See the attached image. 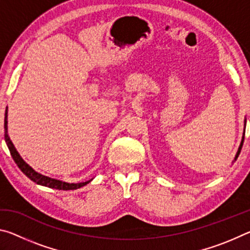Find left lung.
Instances as JSON below:
<instances>
[{"instance_id":"left-lung-1","label":"left lung","mask_w":250,"mask_h":250,"mask_svg":"<svg viewBox=\"0 0 250 250\" xmlns=\"http://www.w3.org/2000/svg\"><path fill=\"white\" fill-rule=\"evenodd\" d=\"M243 143H244V138H243V140H242V143H240V146H239V149H238V152H237V154H236V158H235V160H236L237 158H238V155H239V153H240V150H242Z\"/></svg>"}]
</instances>
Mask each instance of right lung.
I'll return each instance as SVG.
<instances>
[{"label": "right lung", "mask_w": 250, "mask_h": 250, "mask_svg": "<svg viewBox=\"0 0 250 250\" xmlns=\"http://www.w3.org/2000/svg\"><path fill=\"white\" fill-rule=\"evenodd\" d=\"M4 129H5V133H4V138H5V142L8 146V150H10V153L12 155V158L15 161V163L18 164V167H20V170L22 171L25 175H26L28 179H31L33 182H35L36 184L43 185V186H47V188H55V189H62V191H68V189H77L82 186L86 185L89 183L91 181H87V182H83V183H66V182H62L55 179H50V177H47L45 175H42L40 173H37L33 170V168L28 166V164L25 162V161L21 158V155L19 154V152L16 151V149L13 146V143L10 140L7 134V112L5 113V119H4Z\"/></svg>", "instance_id": "add662e5"}]
</instances>
